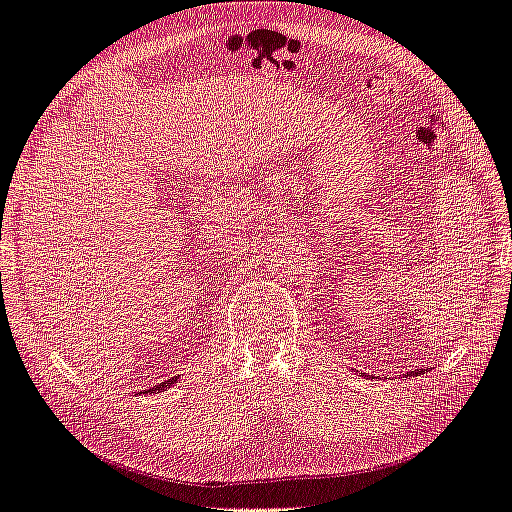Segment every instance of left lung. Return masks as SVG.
Instances as JSON below:
<instances>
[{
    "instance_id": "8db88e82",
    "label": "left lung",
    "mask_w": 512,
    "mask_h": 512,
    "mask_svg": "<svg viewBox=\"0 0 512 512\" xmlns=\"http://www.w3.org/2000/svg\"><path fill=\"white\" fill-rule=\"evenodd\" d=\"M411 373H413V371H409V373H406V375H411Z\"/></svg>"
}]
</instances>
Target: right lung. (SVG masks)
<instances>
[{
    "instance_id": "obj_1",
    "label": "right lung",
    "mask_w": 512,
    "mask_h": 512,
    "mask_svg": "<svg viewBox=\"0 0 512 512\" xmlns=\"http://www.w3.org/2000/svg\"><path fill=\"white\" fill-rule=\"evenodd\" d=\"M172 382H174V378H172V380H168V382H161V384H156V387H152L150 391H163L165 387H170V384H172Z\"/></svg>"
}]
</instances>
